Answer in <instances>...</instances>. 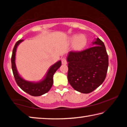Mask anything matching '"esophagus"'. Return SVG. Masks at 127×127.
<instances>
[{"label": "esophagus", "mask_w": 127, "mask_h": 127, "mask_svg": "<svg viewBox=\"0 0 127 127\" xmlns=\"http://www.w3.org/2000/svg\"><path fill=\"white\" fill-rule=\"evenodd\" d=\"M62 64H64V65H65V64H67V60H66V59L65 58H63L62 59Z\"/></svg>", "instance_id": "1"}]
</instances>
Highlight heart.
<instances>
[{"instance_id": "obj_1", "label": "heart", "mask_w": 127, "mask_h": 127, "mask_svg": "<svg viewBox=\"0 0 127 127\" xmlns=\"http://www.w3.org/2000/svg\"><path fill=\"white\" fill-rule=\"evenodd\" d=\"M69 42L72 44L73 49L76 51H80L86 46L87 39L83 34L77 35H73L69 39Z\"/></svg>"}]
</instances>
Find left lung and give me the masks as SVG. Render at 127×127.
Returning a JSON list of instances; mask_svg holds the SVG:
<instances>
[{
  "label": "left lung",
  "instance_id": "left-lung-1",
  "mask_svg": "<svg viewBox=\"0 0 127 127\" xmlns=\"http://www.w3.org/2000/svg\"><path fill=\"white\" fill-rule=\"evenodd\" d=\"M92 47L81 52H69L68 80L75 90L89 94L104 81L108 67V56L104 43L99 38Z\"/></svg>",
  "mask_w": 127,
  "mask_h": 127
}]
</instances>
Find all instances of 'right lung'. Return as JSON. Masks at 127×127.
<instances>
[{
	"instance_id": "1",
	"label": "right lung",
	"mask_w": 127,
	"mask_h": 127,
	"mask_svg": "<svg viewBox=\"0 0 127 127\" xmlns=\"http://www.w3.org/2000/svg\"><path fill=\"white\" fill-rule=\"evenodd\" d=\"M23 40H20L17 41L13 49L11 64L12 69L15 81L19 87L26 93L33 96H39L46 94L52 87L53 83V76L55 72L62 65L61 60H59L49 68L46 74L43 79L37 82H31L23 78L19 73L17 70L16 63V52L18 45L21 43Z\"/></svg>"
}]
</instances>
